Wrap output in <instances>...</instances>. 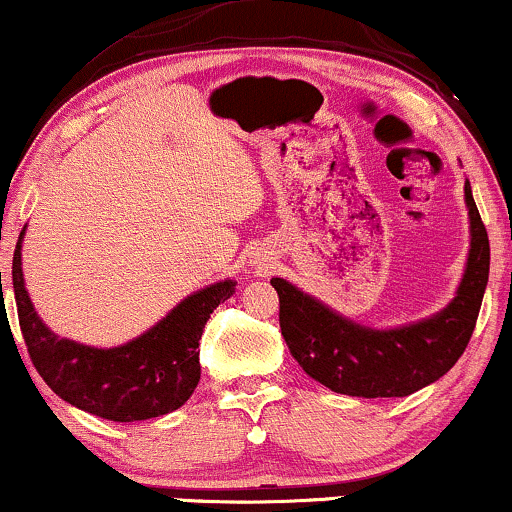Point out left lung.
Returning <instances> with one entry per match:
<instances>
[{
    "mask_svg": "<svg viewBox=\"0 0 512 512\" xmlns=\"http://www.w3.org/2000/svg\"><path fill=\"white\" fill-rule=\"evenodd\" d=\"M470 250L454 300L437 314L397 328H371L271 278L281 302V335L302 371L349 397H406L435 383L468 347L489 281V238L465 179Z\"/></svg>",
    "mask_w": 512,
    "mask_h": 512,
    "instance_id": "8db88e82",
    "label": "left lung"
}]
</instances>
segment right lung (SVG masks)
Instances as JSON below:
<instances>
[{
    "mask_svg": "<svg viewBox=\"0 0 512 512\" xmlns=\"http://www.w3.org/2000/svg\"><path fill=\"white\" fill-rule=\"evenodd\" d=\"M23 238L14 252V295L23 340L37 373L58 397L92 416L134 423L177 411L200 380L198 342L219 302L236 293L234 278L186 295L155 326L118 347L58 338L32 307L23 278Z\"/></svg>",
    "mask_w": 512,
    "mask_h": 512,
    "instance_id": "obj_1",
    "label": "right lung"
}]
</instances>
